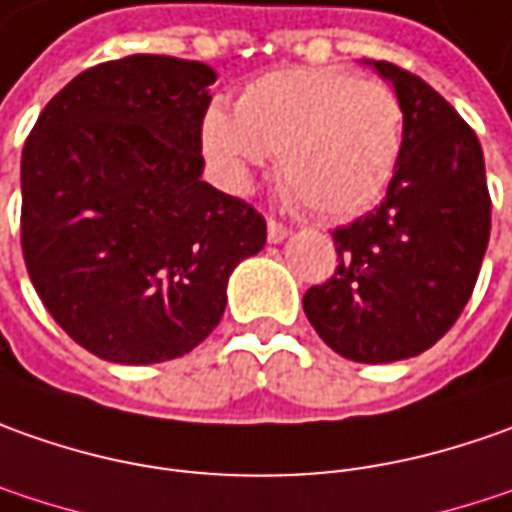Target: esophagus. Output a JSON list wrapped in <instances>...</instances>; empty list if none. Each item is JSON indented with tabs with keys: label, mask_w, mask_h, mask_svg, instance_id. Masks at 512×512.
Masks as SVG:
<instances>
[{
	"label": "esophagus",
	"mask_w": 512,
	"mask_h": 512,
	"mask_svg": "<svg viewBox=\"0 0 512 512\" xmlns=\"http://www.w3.org/2000/svg\"><path fill=\"white\" fill-rule=\"evenodd\" d=\"M286 238H289V226L269 218V243H280V240H286Z\"/></svg>",
	"instance_id": "obj_1"
}]
</instances>
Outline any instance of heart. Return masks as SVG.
<instances>
[{
	"label": "heart",
	"instance_id": "obj_1",
	"mask_svg": "<svg viewBox=\"0 0 512 512\" xmlns=\"http://www.w3.org/2000/svg\"><path fill=\"white\" fill-rule=\"evenodd\" d=\"M397 90L331 67H289L249 81L235 115H203V150L229 186H246L263 158L294 198L326 218L357 215L388 192L402 155Z\"/></svg>",
	"mask_w": 512,
	"mask_h": 512
}]
</instances>
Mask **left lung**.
<instances>
[{"label":"left lung","mask_w":512,"mask_h":512,"mask_svg":"<svg viewBox=\"0 0 512 512\" xmlns=\"http://www.w3.org/2000/svg\"><path fill=\"white\" fill-rule=\"evenodd\" d=\"M374 67L405 110L397 175L374 212L334 229L340 266L303 297L323 343L354 362L408 360L442 340L473 294L490 238L476 133L419 76Z\"/></svg>","instance_id":"left-lung-1"}]
</instances>
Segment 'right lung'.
<instances>
[{
  "instance_id": "1",
  "label": "right lung",
  "mask_w": 512,
  "mask_h": 512,
  "mask_svg": "<svg viewBox=\"0 0 512 512\" xmlns=\"http://www.w3.org/2000/svg\"><path fill=\"white\" fill-rule=\"evenodd\" d=\"M215 70L127 56L47 101L22 150V255L53 320L121 365L184 357L266 243L255 206L201 181Z\"/></svg>"
}]
</instances>
